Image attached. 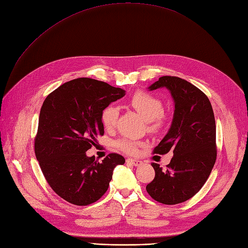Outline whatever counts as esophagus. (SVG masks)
Wrapping results in <instances>:
<instances>
[{
	"instance_id": "1",
	"label": "esophagus",
	"mask_w": 248,
	"mask_h": 248,
	"mask_svg": "<svg viewBox=\"0 0 248 248\" xmlns=\"http://www.w3.org/2000/svg\"><path fill=\"white\" fill-rule=\"evenodd\" d=\"M126 163L131 164V165H134V166H140V165L142 164V161L137 160V159H127L126 160Z\"/></svg>"
}]
</instances>
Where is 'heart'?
<instances>
[{"instance_id":"heart-1","label":"heart","mask_w":248,"mask_h":248,"mask_svg":"<svg viewBox=\"0 0 248 248\" xmlns=\"http://www.w3.org/2000/svg\"><path fill=\"white\" fill-rule=\"evenodd\" d=\"M128 103L149 122L151 130H157L163 124L165 118L164 113L162 112L163 103L157 96L145 91H137L128 99ZM117 118L118 109L114 105L106 106L101 111L100 120L102 125L107 131L112 130L115 126ZM139 144V142L133 139L122 138L115 142V147L124 153L134 154L137 152Z\"/></svg>"}]
</instances>
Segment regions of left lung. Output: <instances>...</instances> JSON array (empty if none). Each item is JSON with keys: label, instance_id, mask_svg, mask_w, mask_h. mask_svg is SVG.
<instances>
[{"label": "left lung", "instance_id": "left-lung-1", "mask_svg": "<svg viewBox=\"0 0 248 248\" xmlns=\"http://www.w3.org/2000/svg\"><path fill=\"white\" fill-rule=\"evenodd\" d=\"M166 87L175 109L170 130L153 153H173L166 169L152 163L154 179L147 185L150 197L164 204L184 202L202 187L216 162V123L207 95L178 77L163 76L149 87Z\"/></svg>", "mask_w": 248, "mask_h": 248}]
</instances>
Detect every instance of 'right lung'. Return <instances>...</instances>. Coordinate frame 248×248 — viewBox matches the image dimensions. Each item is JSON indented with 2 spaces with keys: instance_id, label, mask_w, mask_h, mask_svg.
Masks as SVG:
<instances>
[{
  "instance_id": "add662e5",
  "label": "right lung",
  "mask_w": 248,
  "mask_h": 248,
  "mask_svg": "<svg viewBox=\"0 0 248 248\" xmlns=\"http://www.w3.org/2000/svg\"><path fill=\"white\" fill-rule=\"evenodd\" d=\"M124 90L102 81L78 78L61 85L41 106L34 152L47 184L59 197L76 206L98 201L109 186L112 171L124 158L116 153L102 162L86 151L104 135L103 108Z\"/></svg>"
}]
</instances>
